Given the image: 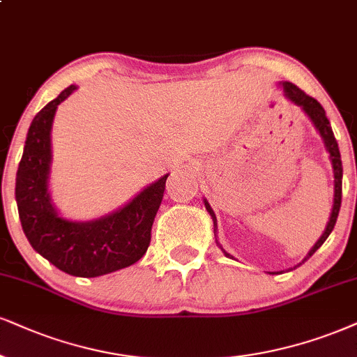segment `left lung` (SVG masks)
Listing matches in <instances>:
<instances>
[{
	"label": "left lung",
	"mask_w": 357,
	"mask_h": 357,
	"mask_svg": "<svg viewBox=\"0 0 357 357\" xmlns=\"http://www.w3.org/2000/svg\"><path fill=\"white\" fill-rule=\"evenodd\" d=\"M283 89H284L286 98H288L289 100H293L294 104L301 105L303 111H305L307 116H310L311 121H313L314 127L319 130L321 137H323L324 145H326V149H328V152H329V157H331L333 169H334V205H333L331 217H329L326 230H324L323 235H321V238L316 241V245L313 246V248H311V252L307 253V257L305 258V261H306V259L310 258V257H313L316 250H318L319 246L323 245L324 241H326V238L329 236V233L333 231L334 225H336L337 215H340L341 197H342V164H341V153H340V147H337L336 137H334L331 124H329V121H328V117H326V112H324L323 105H321L314 98L307 96L305 91H301L300 87L291 84V82H283ZM205 206H206V210H208V213L212 215L213 225L217 227V217H215L212 206L208 205V202H206V200H205ZM220 248H222V246H220ZM223 253H225L227 257L231 258V255H228L225 250H223Z\"/></svg>",
	"instance_id": "1"
}]
</instances>
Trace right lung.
<instances>
[{"label":"right lung","mask_w":357,"mask_h":357,"mask_svg":"<svg viewBox=\"0 0 357 357\" xmlns=\"http://www.w3.org/2000/svg\"><path fill=\"white\" fill-rule=\"evenodd\" d=\"M74 91L76 86L64 89L31 122L16 174V204L26 238L41 257L68 275L94 278L134 265L147 252L169 174L107 217L86 223L61 218L47 192L51 126L57 105Z\"/></svg>","instance_id":"right-lung-1"}]
</instances>
